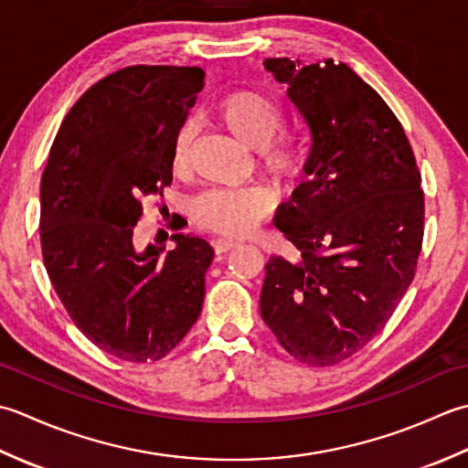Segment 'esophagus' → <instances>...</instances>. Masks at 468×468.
<instances>
[{
	"instance_id": "34e87169",
	"label": "esophagus",
	"mask_w": 468,
	"mask_h": 468,
	"mask_svg": "<svg viewBox=\"0 0 468 468\" xmlns=\"http://www.w3.org/2000/svg\"><path fill=\"white\" fill-rule=\"evenodd\" d=\"M212 244H214V250L218 254H222V252L232 250L234 246H238V240H234V238H216Z\"/></svg>"
}]
</instances>
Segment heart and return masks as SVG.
<instances>
[{"mask_svg": "<svg viewBox=\"0 0 468 468\" xmlns=\"http://www.w3.org/2000/svg\"><path fill=\"white\" fill-rule=\"evenodd\" d=\"M214 117L240 139L259 151L261 167L276 181L297 179L303 174V147L291 135L279 136L284 127V111L269 94L238 89L214 104ZM194 127L184 122L171 143V171L186 176L192 169ZM274 194L264 186L240 189H207L194 202V220L204 230L224 236H248L271 216Z\"/></svg>", "mask_w": 468, "mask_h": 468, "instance_id": "1", "label": "heart"}]
</instances>
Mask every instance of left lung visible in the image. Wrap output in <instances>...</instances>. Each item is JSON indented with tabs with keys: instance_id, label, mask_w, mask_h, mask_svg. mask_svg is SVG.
Segmentation results:
<instances>
[{
	"instance_id": "8db88e82",
	"label": "left lung",
	"mask_w": 468,
	"mask_h": 468,
	"mask_svg": "<svg viewBox=\"0 0 468 468\" xmlns=\"http://www.w3.org/2000/svg\"><path fill=\"white\" fill-rule=\"evenodd\" d=\"M309 122V181L274 226L301 252L266 264L261 314L301 364L329 367L379 335L414 281L424 192L412 145L386 101L325 58H266Z\"/></svg>"
}]
</instances>
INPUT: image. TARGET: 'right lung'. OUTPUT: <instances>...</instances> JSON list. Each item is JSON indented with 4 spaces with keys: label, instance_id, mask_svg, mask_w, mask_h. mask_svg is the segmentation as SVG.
I'll return each instance as SVG.
<instances>
[{
    "label": "right lung",
    "instance_id": "right-lung-1",
    "mask_svg": "<svg viewBox=\"0 0 468 468\" xmlns=\"http://www.w3.org/2000/svg\"><path fill=\"white\" fill-rule=\"evenodd\" d=\"M197 66H127L66 114L40 181V244L74 325L131 364L164 359L199 317L214 248H135L143 199L171 186V143L204 89Z\"/></svg>",
    "mask_w": 468,
    "mask_h": 468
}]
</instances>
